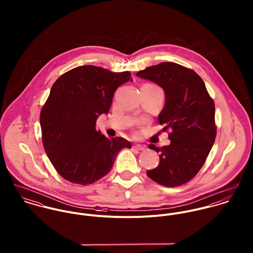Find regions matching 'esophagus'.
<instances>
[{"instance_id": "34e87169", "label": "esophagus", "mask_w": 253, "mask_h": 253, "mask_svg": "<svg viewBox=\"0 0 253 253\" xmlns=\"http://www.w3.org/2000/svg\"><path fill=\"white\" fill-rule=\"evenodd\" d=\"M133 148L136 149V150H139V151H144L145 150V146L140 144H134L133 145Z\"/></svg>"}]
</instances>
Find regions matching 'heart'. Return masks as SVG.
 Listing matches in <instances>:
<instances>
[{"mask_svg":"<svg viewBox=\"0 0 253 253\" xmlns=\"http://www.w3.org/2000/svg\"><path fill=\"white\" fill-rule=\"evenodd\" d=\"M151 85H153V86H156V85H154V84H151ZM156 87H158V86H156Z\"/></svg>","mask_w":253,"mask_h":253,"instance_id":"b5f03b06","label":"heart"}]
</instances>
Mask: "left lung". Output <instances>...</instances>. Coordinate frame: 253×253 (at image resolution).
<instances>
[{
  "label": "left lung",
  "mask_w": 253,
  "mask_h": 253,
  "mask_svg": "<svg viewBox=\"0 0 253 253\" xmlns=\"http://www.w3.org/2000/svg\"><path fill=\"white\" fill-rule=\"evenodd\" d=\"M136 76L165 90L166 105L158 119L170 140V144L161 148L149 145L160 153V164L147 175L166 187L181 186L197 175L214 143L213 99L197 73L174 62L147 67Z\"/></svg>",
  "instance_id": "1"
}]
</instances>
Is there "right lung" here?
<instances>
[{
    "label": "right lung",
    "mask_w": 253,
    "mask_h": 253,
    "mask_svg": "<svg viewBox=\"0 0 253 253\" xmlns=\"http://www.w3.org/2000/svg\"><path fill=\"white\" fill-rule=\"evenodd\" d=\"M131 80L128 71L84 65L64 73L52 84L40 115L42 141L64 179L92 184L108 173L123 148H131L125 138H107L95 128L97 118L108 114L116 89Z\"/></svg>",
    "instance_id": "1"
}]
</instances>
